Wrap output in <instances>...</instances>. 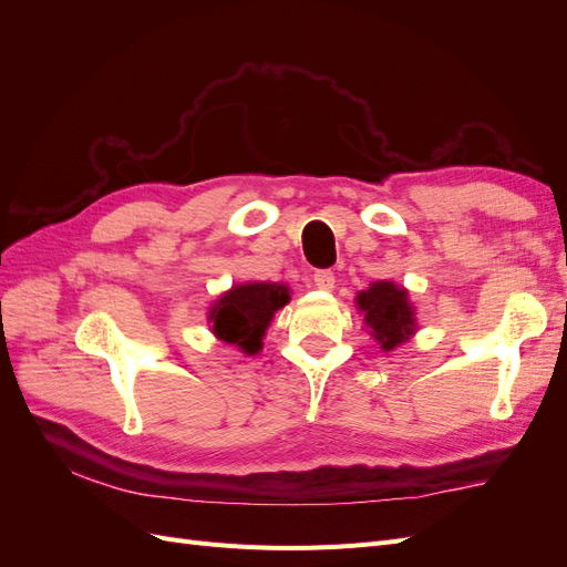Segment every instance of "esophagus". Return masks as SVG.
Listing matches in <instances>:
<instances>
[{"mask_svg":"<svg viewBox=\"0 0 567 567\" xmlns=\"http://www.w3.org/2000/svg\"><path fill=\"white\" fill-rule=\"evenodd\" d=\"M312 279H315V286L319 290H333V286H336V277H333L331 269H317Z\"/></svg>","mask_w":567,"mask_h":567,"instance_id":"34e87169","label":"esophagus"}]
</instances>
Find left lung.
Listing matches in <instances>:
<instances>
[{"instance_id":"obj_1","label":"left lung","mask_w":567,"mask_h":567,"mask_svg":"<svg viewBox=\"0 0 567 567\" xmlns=\"http://www.w3.org/2000/svg\"><path fill=\"white\" fill-rule=\"evenodd\" d=\"M357 307L364 312V321L371 336L381 342L385 352L394 350L400 342L414 333V310L406 300V290L392 281H375L369 290L357 296Z\"/></svg>"}]
</instances>
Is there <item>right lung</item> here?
<instances>
[{
  "label": "right lung",
  "mask_w": 567,
  "mask_h": 567,
  "mask_svg": "<svg viewBox=\"0 0 567 567\" xmlns=\"http://www.w3.org/2000/svg\"><path fill=\"white\" fill-rule=\"evenodd\" d=\"M290 300L281 284H246L231 288L210 310L213 331L219 340L238 346L246 354L262 348V336L274 312Z\"/></svg>",
  "instance_id": "1"
}]
</instances>
